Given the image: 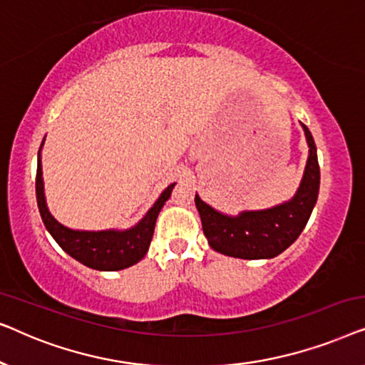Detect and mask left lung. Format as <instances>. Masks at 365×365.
Segmentation results:
<instances>
[{
	"label": "left lung",
	"instance_id": "obj_1",
	"mask_svg": "<svg viewBox=\"0 0 365 365\" xmlns=\"http://www.w3.org/2000/svg\"><path fill=\"white\" fill-rule=\"evenodd\" d=\"M309 146V156L301 184L286 202L257 211H241L237 216L224 214L201 197H194L201 216L204 236L214 251L237 259H272L286 251L311 217L317 202L321 171L317 148L306 124L301 123Z\"/></svg>",
	"mask_w": 365,
	"mask_h": 365
}]
</instances>
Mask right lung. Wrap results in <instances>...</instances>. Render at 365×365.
I'll return each mask as SVG.
<instances>
[{
  "label": "right lung",
  "instance_id": "obj_1",
  "mask_svg": "<svg viewBox=\"0 0 365 365\" xmlns=\"http://www.w3.org/2000/svg\"><path fill=\"white\" fill-rule=\"evenodd\" d=\"M41 148L38 151V171H36V201L39 214L51 234L54 241L64 252L69 254L84 266L96 269V271H121L131 267L146 256L149 244H151L156 219L169 197L176 182L161 192L158 201L153 204L141 221L129 229H106V231H79L58 222L49 212L46 196H44L43 168H41Z\"/></svg>",
  "mask_w": 365,
  "mask_h": 365
}]
</instances>
